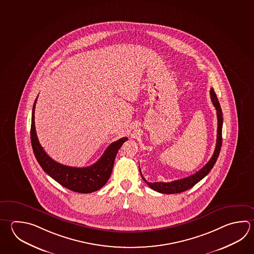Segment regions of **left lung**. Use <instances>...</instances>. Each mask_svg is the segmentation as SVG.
<instances>
[{"instance_id":"left-lung-1","label":"left lung","mask_w":254,"mask_h":254,"mask_svg":"<svg viewBox=\"0 0 254 254\" xmlns=\"http://www.w3.org/2000/svg\"><path fill=\"white\" fill-rule=\"evenodd\" d=\"M211 101L213 102V105L215 106L216 110V116H217V135H216V144H215V152L213 153L210 160L207 162L204 167L200 169L195 174L190 175L189 177L183 178L181 180H177L172 182H148L142 175L144 182L155 191L163 193V194H174V193H181L185 191L193 186H195L196 183L200 182L201 180L209 173L211 169L214 167L216 160L220 153L221 146H222V127H223V112L221 110L220 103L217 100V97L215 94L213 88L210 90ZM141 172V171H140Z\"/></svg>"}]
</instances>
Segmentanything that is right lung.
I'll return each instance as SVG.
<instances>
[{
	"label": "right lung",
	"instance_id": "add662e5",
	"mask_svg": "<svg viewBox=\"0 0 254 254\" xmlns=\"http://www.w3.org/2000/svg\"><path fill=\"white\" fill-rule=\"evenodd\" d=\"M38 99V98H37ZM37 99L34 102L30 127V139L35 157L44 172L48 173L56 182L72 191L79 193H91L97 191L105 185L110 179L113 169L116 155L122 144L127 140L123 137L110 144L101 158L94 164L88 167H70L63 165L50 158L39 144L35 128V107Z\"/></svg>",
	"mask_w": 254,
	"mask_h": 254
}]
</instances>
